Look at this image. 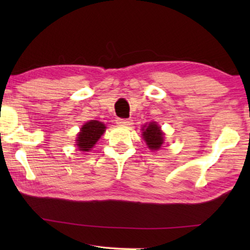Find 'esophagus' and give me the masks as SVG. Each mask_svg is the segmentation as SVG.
Returning <instances> with one entry per match:
<instances>
[{"instance_id": "obj_1", "label": "esophagus", "mask_w": 250, "mask_h": 250, "mask_svg": "<svg viewBox=\"0 0 250 250\" xmlns=\"http://www.w3.org/2000/svg\"><path fill=\"white\" fill-rule=\"evenodd\" d=\"M117 124L121 125V126L132 125V119H129V118H118L117 119Z\"/></svg>"}]
</instances>
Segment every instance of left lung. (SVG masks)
Instances as JSON below:
<instances>
[{
	"instance_id": "8db88e82",
	"label": "left lung",
	"mask_w": 250,
	"mask_h": 250,
	"mask_svg": "<svg viewBox=\"0 0 250 250\" xmlns=\"http://www.w3.org/2000/svg\"><path fill=\"white\" fill-rule=\"evenodd\" d=\"M143 139L146 142V146L151 150H158L164 142V133L160 131V127L155 123H150L143 128Z\"/></svg>"
}]
</instances>
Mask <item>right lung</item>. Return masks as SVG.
<instances>
[{
  "mask_svg": "<svg viewBox=\"0 0 250 250\" xmlns=\"http://www.w3.org/2000/svg\"><path fill=\"white\" fill-rule=\"evenodd\" d=\"M105 129L104 124L98 121L87 122L86 124L83 125L80 134L77 136V145L78 149L81 151H90L100 136L104 134Z\"/></svg>",
  "mask_w": 250,
  "mask_h": 250,
  "instance_id": "add662e5",
  "label": "right lung"
}]
</instances>
